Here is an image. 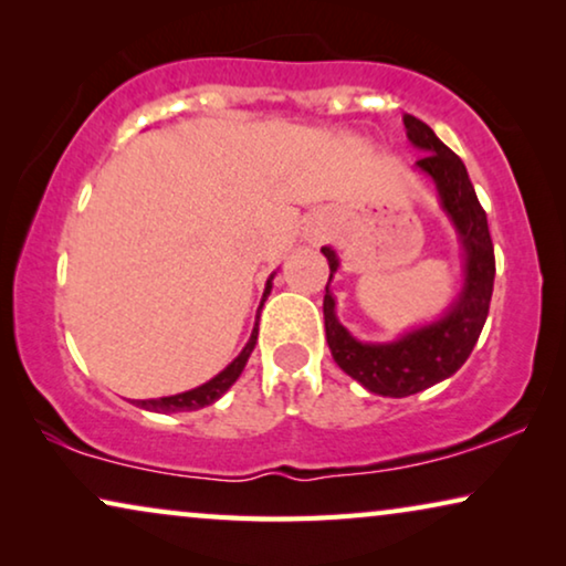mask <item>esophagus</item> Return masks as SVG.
I'll use <instances>...</instances> for the list:
<instances>
[{"label": "esophagus", "instance_id": "esophagus-1", "mask_svg": "<svg viewBox=\"0 0 566 566\" xmlns=\"http://www.w3.org/2000/svg\"><path fill=\"white\" fill-rule=\"evenodd\" d=\"M308 237H312L314 242H319V239H324V229H312L308 231Z\"/></svg>", "mask_w": 566, "mask_h": 566}]
</instances>
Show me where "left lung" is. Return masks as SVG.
<instances>
[{
    "label": "left lung",
    "instance_id": "obj_1",
    "mask_svg": "<svg viewBox=\"0 0 566 566\" xmlns=\"http://www.w3.org/2000/svg\"><path fill=\"white\" fill-rule=\"evenodd\" d=\"M405 128L412 146L424 154L415 167L436 182L440 211L448 216L459 237L463 252L461 291L436 322L409 329L389 343H360L337 319V298L332 296L329 283L339 270V258L332 247H322V254L329 262V281L324 289V329L332 358L363 389L394 399L430 389L451 378L467 363L490 314L494 285L490 227L467 167L428 123L405 115Z\"/></svg>",
    "mask_w": 566,
    "mask_h": 566
}]
</instances>
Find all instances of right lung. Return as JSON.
I'll return each instance as SVG.
<instances>
[{
    "label": "right lung",
    "mask_w": 566,
    "mask_h": 566,
    "mask_svg": "<svg viewBox=\"0 0 566 566\" xmlns=\"http://www.w3.org/2000/svg\"><path fill=\"white\" fill-rule=\"evenodd\" d=\"M273 277L275 273L268 277L265 283V293H262V301H260V308L265 304V298L270 296V291H273ZM260 308H258V319H260ZM254 345H258V324H254L250 339H247V345L242 347V353L237 355L234 360L229 363L227 368L221 370V374H216L211 381L196 386V389L190 391H182V394H172V397H159V399H136L134 405L142 407V409H149V412H161V415H175V412H196V409H203L208 405H213V401H219L223 394H227L231 386L239 376H242V370L247 366V360H250V355L254 350Z\"/></svg>",
    "instance_id": "1"
}]
</instances>
